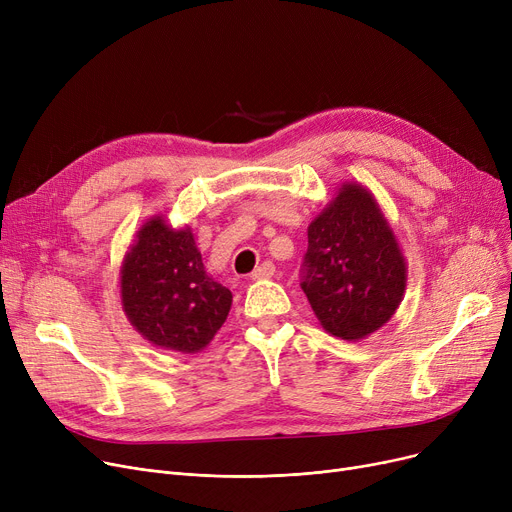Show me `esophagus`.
<instances>
[{"instance_id": "34e87169", "label": "esophagus", "mask_w": 512, "mask_h": 512, "mask_svg": "<svg viewBox=\"0 0 512 512\" xmlns=\"http://www.w3.org/2000/svg\"><path fill=\"white\" fill-rule=\"evenodd\" d=\"M276 274V265L272 261H263L257 270L251 274L253 280H263V278H272Z\"/></svg>"}]
</instances>
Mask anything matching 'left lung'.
<instances>
[{"label": "left lung", "mask_w": 512, "mask_h": 512, "mask_svg": "<svg viewBox=\"0 0 512 512\" xmlns=\"http://www.w3.org/2000/svg\"><path fill=\"white\" fill-rule=\"evenodd\" d=\"M407 284L396 238L373 197L344 184L309 226L301 288L332 336L361 340L394 315Z\"/></svg>", "instance_id": "1"}]
</instances>
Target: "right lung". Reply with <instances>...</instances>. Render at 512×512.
Instances as JSON below:
<instances>
[{
    "label": "right lung",
    "mask_w": 512,
    "mask_h": 512,
    "mask_svg": "<svg viewBox=\"0 0 512 512\" xmlns=\"http://www.w3.org/2000/svg\"><path fill=\"white\" fill-rule=\"evenodd\" d=\"M120 282L130 324L168 351H201L232 305V292L205 274L191 230H172L161 218L139 230Z\"/></svg>",
    "instance_id": "obj_1"
}]
</instances>
